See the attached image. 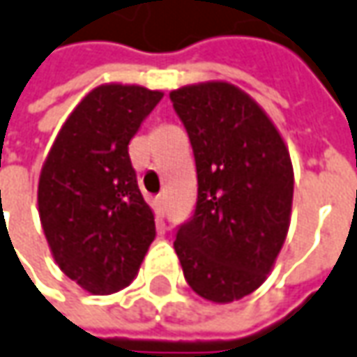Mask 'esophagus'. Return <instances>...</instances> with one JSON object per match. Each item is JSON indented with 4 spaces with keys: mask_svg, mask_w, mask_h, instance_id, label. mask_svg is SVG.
I'll list each match as a JSON object with an SVG mask.
<instances>
[{
    "mask_svg": "<svg viewBox=\"0 0 357 357\" xmlns=\"http://www.w3.org/2000/svg\"><path fill=\"white\" fill-rule=\"evenodd\" d=\"M166 209H168V197L162 193V195H158V197L154 199V211H156L158 215H164Z\"/></svg>",
    "mask_w": 357,
    "mask_h": 357,
    "instance_id": "1",
    "label": "esophagus"
}]
</instances>
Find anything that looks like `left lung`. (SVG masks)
I'll list each match as a JSON object with an SVG mask.
<instances>
[{"label":"left lung","instance_id":"obj_1","mask_svg":"<svg viewBox=\"0 0 357 357\" xmlns=\"http://www.w3.org/2000/svg\"><path fill=\"white\" fill-rule=\"evenodd\" d=\"M197 169L193 215L174 248L189 287L230 303L266 281L287 236L293 201L289 152L260 105L227 82L169 93Z\"/></svg>","mask_w":357,"mask_h":357}]
</instances>
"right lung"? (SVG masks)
Listing matches in <instances>:
<instances>
[{"instance_id": "1", "label": "right lung", "mask_w": 357, "mask_h": 357, "mask_svg": "<svg viewBox=\"0 0 357 357\" xmlns=\"http://www.w3.org/2000/svg\"><path fill=\"white\" fill-rule=\"evenodd\" d=\"M164 97L140 86H99L68 117L38 181V215L52 256L93 293L125 289L156 236L128 142Z\"/></svg>"}]
</instances>
